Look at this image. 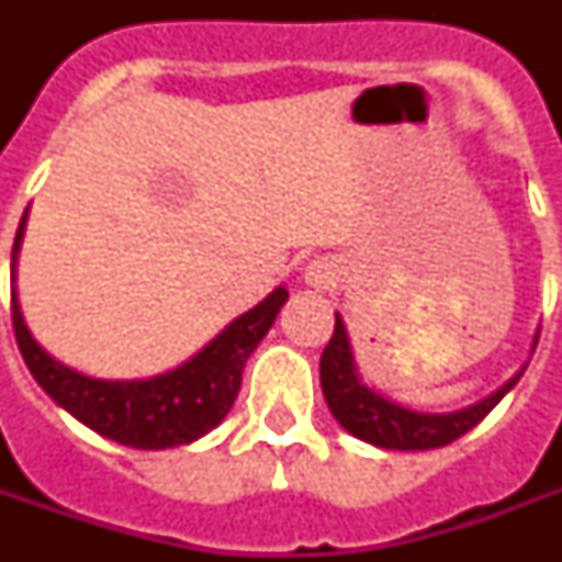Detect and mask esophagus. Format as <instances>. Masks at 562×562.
<instances>
[{
	"label": "esophagus",
	"instance_id": "1",
	"mask_svg": "<svg viewBox=\"0 0 562 562\" xmlns=\"http://www.w3.org/2000/svg\"><path fill=\"white\" fill-rule=\"evenodd\" d=\"M303 280H306L308 289H317V291L333 289L335 280H338V268H335V262H329L326 256H321V259H312V262L306 265Z\"/></svg>",
	"mask_w": 562,
	"mask_h": 562
}]
</instances>
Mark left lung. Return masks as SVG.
I'll return each instance as SVG.
<instances>
[{
    "instance_id": "obj_1",
    "label": "left lung",
    "mask_w": 562,
    "mask_h": 562,
    "mask_svg": "<svg viewBox=\"0 0 562 562\" xmlns=\"http://www.w3.org/2000/svg\"><path fill=\"white\" fill-rule=\"evenodd\" d=\"M537 338H540V333L533 335V347H537ZM525 368L528 364L516 370L498 391L472 402L467 408L443 411V414L408 408V405H400L391 396L364 384L356 356H352L344 317L335 315V333L326 344L324 356H321V387H324L326 405L333 411V417L352 437H359L370 446H379V449L426 452V449H440V446L452 443L461 435H467L470 428L479 426L481 419L502 402V396L514 391V384L522 379Z\"/></svg>"
}]
</instances>
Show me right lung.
I'll return each mask as SVG.
<instances>
[{"mask_svg":"<svg viewBox=\"0 0 562 562\" xmlns=\"http://www.w3.org/2000/svg\"><path fill=\"white\" fill-rule=\"evenodd\" d=\"M25 221L29 210L22 212L20 229L13 238L11 282H16ZM285 300V285H277L262 303L229 321L183 364L145 379H95L48 356L25 326L16 289H11V317L31 375L60 408L69 411L95 435L131 449H171L210 435L227 417L241 387L245 361L268 335Z\"/></svg>","mask_w":562,"mask_h":562,"instance_id":"1","label":"right lung"}]
</instances>
